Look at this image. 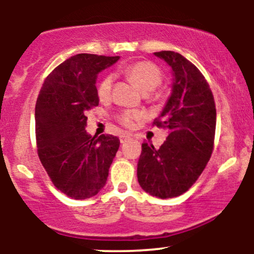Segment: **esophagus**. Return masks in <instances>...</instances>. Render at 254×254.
I'll use <instances>...</instances> for the list:
<instances>
[{"mask_svg":"<svg viewBox=\"0 0 254 254\" xmlns=\"http://www.w3.org/2000/svg\"><path fill=\"white\" fill-rule=\"evenodd\" d=\"M131 137V135H129V133H124V135L121 136V142L122 143H124V142H127V139H129Z\"/></svg>","mask_w":254,"mask_h":254,"instance_id":"esophagus-1","label":"esophagus"}]
</instances>
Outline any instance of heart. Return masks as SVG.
Listing matches in <instances>:
<instances>
[{
  "label": "heart",
  "mask_w": 254,
  "mask_h": 254,
  "mask_svg": "<svg viewBox=\"0 0 254 254\" xmlns=\"http://www.w3.org/2000/svg\"><path fill=\"white\" fill-rule=\"evenodd\" d=\"M122 72L138 88L141 92L147 93L153 92L160 86L162 81L161 71L155 64L150 62H136L129 64L122 70ZM112 76L106 75L103 80L100 81L98 86V97L100 100H107L111 97L112 92ZM142 117V115L137 111H127L119 116V121L125 127H131L133 124V121H137Z\"/></svg>",
  "instance_id": "heart-1"
}]
</instances>
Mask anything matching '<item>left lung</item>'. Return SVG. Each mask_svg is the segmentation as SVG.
Returning a JSON list of instances; mask_svg holds the SVG:
<instances>
[{
	"label": "left lung",
	"instance_id": "left-lung-1",
	"mask_svg": "<svg viewBox=\"0 0 254 254\" xmlns=\"http://www.w3.org/2000/svg\"><path fill=\"white\" fill-rule=\"evenodd\" d=\"M173 71L172 93L154 125L168 130L155 149L142 143L137 179L147 193L161 199L180 196L196 183L210 160L216 107L209 83L194 64L178 52H154Z\"/></svg>",
	"mask_w": 254,
	"mask_h": 254
}]
</instances>
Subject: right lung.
<instances>
[{
  "label": "right lung",
  "instance_id": "right-lung-1",
  "mask_svg": "<svg viewBox=\"0 0 254 254\" xmlns=\"http://www.w3.org/2000/svg\"><path fill=\"white\" fill-rule=\"evenodd\" d=\"M119 56L75 55L44 81L36 104L38 156L54 185L74 199H86L106 184L121 141L90 136L87 112L99 105L97 76Z\"/></svg>",
  "mask_w": 254,
  "mask_h": 254
}]
</instances>
